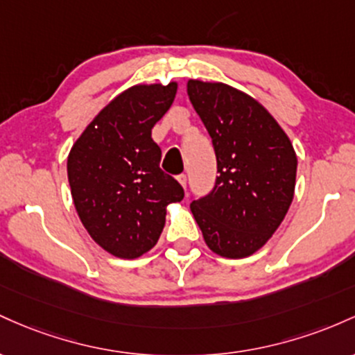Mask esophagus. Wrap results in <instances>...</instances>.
Instances as JSON below:
<instances>
[{"label":"esophagus","instance_id":"obj_1","mask_svg":"<svg viewBox=\"0 0 355 355\" xmlns=\"http://www.w3.org/2000/svg\"><path fill=\"white\" fill-rule=\"evenodd\" d=\"M178 181L181 182L182 188L186 189V184H188V176H186V174H179V176H178Z\"/></svg>","mask_w":355,"mask_h":355}]
</instances>
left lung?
<instances>
[{
	"instance_id": "1",
	"label": "left lung",
	"mask_w": 355,
	"mask_h": 355,
	"mask_svg": "<svg viewBox=\"0 0 355 355\" xmlns=\"http://www.w3.org/2000/svg\"><path fill=\"white\" fill-rule=\"evenodd\" d=\"M188 95L211 135L218 174L191 211L206 245L226 258L260 250L293 199L297 156L277 121L254 98L225 85L188 82Z\"/></svg>"
}]
</instances>
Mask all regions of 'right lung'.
<instances>
[{
	"label": "right lung",
	"mask_w": 355,
	"mask_h": 355,
	"mask_svg": "<svg viewBox=\"0 0 355 355\" xmlns=\"http://www.w3.org/2000/svg\"><path fill=\"white\" fill-rule=\"evenodd\" d=\"M178 83L122 92L77 139L67 173L78 218L92 240L119 258H137L161 236L166 206L184 189L161 169L153 127L173 105Z\"/></svg>",
	"instance_id": "add662e5"
}]
</instances>
